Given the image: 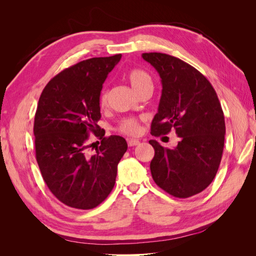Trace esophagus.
I'll use <instances>...</instances> for the list:
<instances>
[{"label":"esophagus","mask_w":256,"mask_h":256,"mask_svg":"<svg viewBox=\"0 0 256 256\" xmlns=\"http://www.w3.org/2000/svg\"><path fill=\"white\" fill-rule=\"evenodd\" d=\"M127 144H128V146H136V145H138V144H140V141L138 140H136V138H128L127 140Z\"/></svg>","instance_id":"1"}]
</instances>
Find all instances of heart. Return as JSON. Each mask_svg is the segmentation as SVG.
<instances>
[{
  "label": "heart",
  "mask_w": 256,
  "mask_h": 256,
  "mask_svg": "<svg viewBox=\"0 0 256 256\" xmlns=\"http://www.w3.org/2000/svg\"><path fill=\"white\" fill-rule=\"evenodd\" d=\"M127 79L131 86H132V88L138 92V94L140 92H142L144 88H152V76L148 74V72L143 70V69H138V68L131 69V70L127 74ZM109 96H110L109 90L104 88L99 95L100 106L104 108L108 104V102H109ZM118 129L120 132L127 136H136L138 134H140L141 132L140 122L134 118H128L122 120Z\"/></svg>",
  "instance_id": "obj_1"
}]
</instances>
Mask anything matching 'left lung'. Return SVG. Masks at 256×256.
I'll use <instances>...</instances> for the list:
<instances>
[{
	"label": "left lung",
	"mask_w": 256,
	"mask_h": 256,
	"mask_svg": "<svg viewBox=\"0 0 256 256\" xmlns=\"http://www.w3.org/2000/svg\"><path fill=\"white\" fill-rule=\"evenodd\" d=\"M142 58L154 67L162 83L150 134L160 136L175 130L180 138L172 150L150 141L154 150L152 180L175 198L196 196L212 184L221 162L226 134L221 104L206 76L186 62L158 52Z\"/></svg>",
	"instance_id": "8db88e82"
}]
</instances>
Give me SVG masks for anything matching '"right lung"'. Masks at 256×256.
I'll return each mask as SVG.
<instances>
[{"mask_svg":"<svg viewBox=\"0 0 256 256\" xmlns=\"http://www.w3.org/2000/svg\"><path fill=\"white\" fill-rule=\"evenodd\" d=\"M120 58L115 54L79 62L52 78L40 97L34 120L36 160L49 190L69 207L86 210L102 203L127 150L125 138L104 136L97 125L102 84ZM90 132L100 140L95 155L88 152Z\"/></svg>","mask_w":256,"mask_h":256,"instance_id":"1","label":"right lung"}]
</instances>
